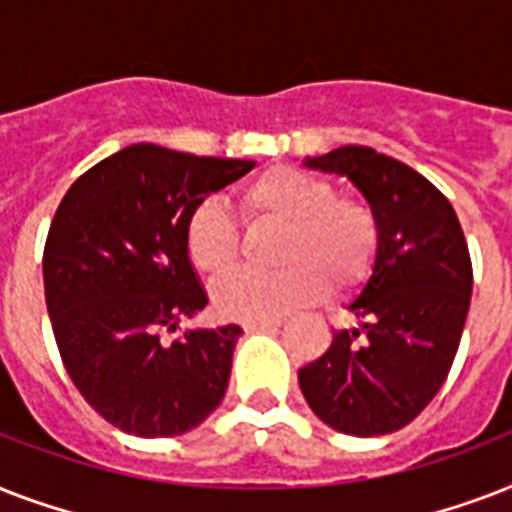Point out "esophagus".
<instances>
[{"label":"esophagus","instance_id":"34e87169","mask_svg":"<svg viewBox=\"0 0 512 512\" xmlns=\"http://www.w3.org/2000/svg\"><path fill=\"white\" fill-rule=\"evenodd\" d=\"M276 327H281V321H279V319H271V321H247V324H244V329H247V332H260V329H276Z\"/></svg>","mask_w":512,"mask_h":512}]
</instances>
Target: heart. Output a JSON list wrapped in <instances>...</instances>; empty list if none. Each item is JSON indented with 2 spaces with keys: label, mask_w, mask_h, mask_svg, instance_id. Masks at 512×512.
Masks as SVG:
<instances>
[{
  "label": "heart",
  "mask_w": 512,
  "mask_h": 512,
  "mask_svg": "<svg viewBox=\"0 0 512 512\" xmlns=\"http://www.w3.org/2000/svg\"><path fill=\"white\" fill-rule=\"evenodd\" d=\"M252 225H281L276 271H236L217 281L215 308L231 321H271L332 292L364 284L380 255V220L366 201L337 193L327 177L276 164L241 188ZM185 255L199 273L239 263L241 233L228 209L207 199L185 223Z\"/></svg>",
  "instance_id": "heart-1"
}]
</instances>
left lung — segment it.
<instances>
[{"instance_id":"8db88e82","label":"left lung","mask_w":512,"mask_h":512,"mask_svg":"<svg viewBox=\"0 0 512 512\" xmlns=\"http://www.w3.org/2000/svg\"><path fill=\"white\" fill-rule=\"evenodd\" d=\"M308 167L345 175L380 220V255L342 329L303 366L300 388L319 420L348 436H385L433 401L460 348L473 265L457 212L428 177L366 146Z\"/></svg>"}]
</instances>
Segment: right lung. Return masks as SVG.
Segmentation results:
<instances>
[{
	"mask_svg": "<svg viewBox=\"0 0 512 512\" xmlns=\"http://www.w3.org/2000/svg\"><path fill=\"white\" fill-rule=\"evenodd\" d=\"M255 162L138 143L76 177L44 241V300L68 377L114 428L188 433L228 388L241 327L175 329L207 305L185 255L196 204Z\"/></svg>",
	"mask_w": 512,
	"mask_h": 512,
	"instance_id": "obj_1",
	"label": "right lung"
}]
</instances>
